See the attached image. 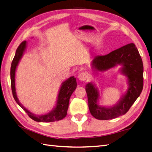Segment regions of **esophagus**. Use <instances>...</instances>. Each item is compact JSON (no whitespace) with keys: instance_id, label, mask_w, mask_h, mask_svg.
<instances>
[{"instance_id":"esophagus-1","label":"esophagus","mask_w":152,"mask_h":152,"mask_svg":"<svg viewBox=\"0 0 152 152\" xmlns=\"http://www.w3.org/2000/svg\"><path fill=\"white\" fill-rule=\"evenodd\" d=\"M78 77H79V79L80 81L84 82L87 79V78H88V75H87V74L86 72H82L79 75Z\"/></svg>"}]
</instances>
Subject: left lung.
<instances>
[{
    "label": "left lung",
    "instance_id": "8db88e82",
    "mask_svg": "<svg viewBox=\"0 0 152 152\" xmlns=\"http://www.w3.org/2000/svg\"><path fill=\"white\" fill-rule=\"evenodd\" d=\"M120 65L119 73L126 78L127 89L115 104H99L100 94L93 82H88L86 91L90 113L98 120H108L126 114L134 103L143 87V65L134 44L131 43L105 56H96L91 61L92 68L103 72Z\"/></svg>",
    "mask_w": 152,
    "mask_h": 152
}]
</instances>
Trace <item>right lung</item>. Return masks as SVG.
I'll list each match as a JSON object with an SVG mask.
<instances>
[{
	"mask_svg": "<svg viewBox=\"0 0 152 152\" xmlns=\"http://www.w3.org/2000/svg\"><path fill=\"white\" fill-rule=\"evenodd\" d=\"M27 46V42H23L16 49L15 56L14 57L11 66V82L13 97L18 104L28 115V116L36 122H50L60 121L64 118L67 114L69 101L70 96L77 87V81L74 76L69 77L68 79L63 81L59 89L57 96L56 104L54 108L48 113L37 115L31 112L23 105L18 98L15 86V76L16 69L21 59Z\"/></svg>",
	"mask_w": 152,
	"mask_h": 152,
	"instance_id": "1",
	"label": "right lung"
}]
</instances>
